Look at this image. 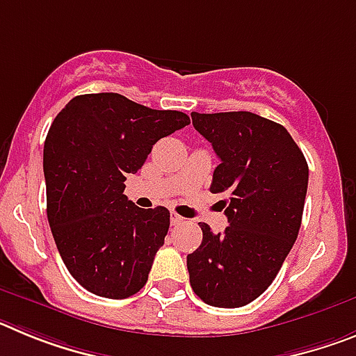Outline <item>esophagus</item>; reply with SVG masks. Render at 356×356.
I'll list each match as a JSON object with an SVG mask.
<instances>
[{
  "label": "esophagus",
  "instance_id": "1",
  "mask_svg": "<svg viewBox=\"0 0 356 356\" xmlns=\"http://www.w3.org/2000/svg\"><path fill=\"white\" fill-rule=\"evenodd\" d=\"M185 219L181 216H178V213H171V225L172 226H178V225H181V222H184Z\"/></svg>",
  "mask_w": 356,
  "mask_h": 356
}]
</instances>
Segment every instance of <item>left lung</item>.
<instances>
[{"mask_svg":"<svg viewBox=\"0 0 356 356\" xmlns=\"http://www.w3.org/2000/svg\"><path fill=\"white\" fill-rule=\"evenodd\" d=\"M193 124L212 143L221 163L210 193L228 225L187 254L191 285L207 305L237 308L257 300L278 275L294 246L303 217L308 165L287 130L251 112H193Z\"/></svg>","mask_w":356,"mask_h":356,"instance_id":"1","label":"left lung"}]
</instances>
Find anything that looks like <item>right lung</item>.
Masks as SVG:
<instances>
[{
    "label": "right lung",
    "instance_id": "1",
    "mask_svg": "<svg viewBox=\"0 0 356 356\" xmlns=\"http://www.w3.org/2000/svg\"><path fill=\"white\" fill-rule=\"evenodd\" d=\"M178 110H153L115 92L72 97L44 143L48 221L72 278L89 292L124 300L146 285L169 229L165 207L124 196L162 137L187 127Z\"/></svg>",
    "mask_w": 356,
    "mask_h": 356
}]
</instances>
